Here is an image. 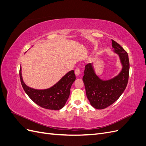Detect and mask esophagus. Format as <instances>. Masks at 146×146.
<instances>
[{"label": "esophagus", "mask_w": 146, "mask_h": 146, "mask_svg": "<svg viewBox=\"0 0 146 146\" xmlns=\"http://www.w3.org/2000/svg\"><path fill=\"white\" fill-rule=\"evenodd\" d=\"M80 73H81V70L79 68H76V70H75V74H76V76H78L80 74Z\"/></svg>", "instance_id": "esophagus-1"}]
</instances>
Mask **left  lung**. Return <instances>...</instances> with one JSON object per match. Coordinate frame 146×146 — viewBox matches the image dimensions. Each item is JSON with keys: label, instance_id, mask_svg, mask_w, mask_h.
Here are the masks:
<instances>
[{"label": "left lung", "instance_id": "left-lung-1", "mask_svg": "<svg viewBox=\"0 0 146 146\" xmlns=\"http://www.w3.org/2000/svg\"><path fill=\"white\" fill-rule=\"evenodd\" d=\"M114 52L117 54L122 65L121 72L108 80H102L96 76L91 63L85 66L83 80L88 99L96 109H104L112 105L124 91L129 77L130 63L127 52L112 39Z\"/></svg>", "mask_w": 146, "mask_h": 146}]
</instances>
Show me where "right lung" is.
<instances>
[{
    "label": "right lung",
    "instance_id": "right-lung-1",
    "mask_svg": "<svg viewBox=\"0 0 146 146\" xmlns=\"http://www.w3.org/2000/svg\"><path fill=\"white\" fill-rule=\"evenodd\" d=\"M19 76L21 85L29 98L40 107L52 110H59L64 107L69 97L70 88L76 78L74 70H70L52 87L38 90L31 88L24 83L22 77L21 67Z\"/></svg>",
    "mask_w": 146,
    "mask_h": 146
}]
</instances>
